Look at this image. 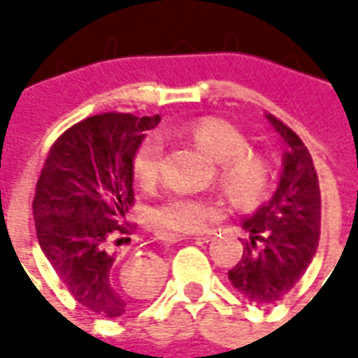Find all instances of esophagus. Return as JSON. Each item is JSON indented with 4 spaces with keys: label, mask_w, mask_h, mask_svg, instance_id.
Returning <instances> with one entry per match:
<instances>
[{
    "label": "esophagus",
    "mask_w": 358,
    "mask_h": 358,
    "mask_svg": "<svg viewBox=\"0 0 358 358\" xmlns=\"http://www.w3.org/2000/svg\"><path fill=\"white\" fill-rule=\"evenodd\" d=\"M215 232H209V234H201V240H207V238H210ZM192 240H197V238H192Z\"/></svg>",
    "instance_id": "esophagus-1"
}]
</instances>
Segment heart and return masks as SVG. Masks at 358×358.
<instances>
[{
	"label": "heart",
	"instance_id": "obj_1",
	"mask_svg": "<svg viewBox=\"0 0 358 358\" xmlns=\"http://www.w3.org/2000/svg\"><path fill=\"white\" fill-rule=\"evenodd\" d=\"M184 134L207 151L218 163L217 180L222 192L238 207H253L266 194L270 184L268 163L249 151L243 134L217 117H203L184 128ZM164 140L161 134H151L141 141L132 161L134 176L141 186H153L163 171ZM220 215L215 201L174 195L151 213L153 224L164 234H197Z\"/></svg>",
	"mask_w": 358,
	"mask_h": 358
}]
</instances>
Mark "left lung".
I'll list each match as a JSON object with an SVG mask.
<instances>
[{
    "mask_svg": "<svg viewBox=\"0 0 358 358\" xmlns=\"http://www.w3.org/2000/svg\"><path fill=\"white\" fill-rule=\"evenodd\" d=\"M284 138V169L276 194L253 217L243 220L251 234L241 261L228 278L238 292L261 307L292 292L313 261L320 238V186L313 157L292 128L266 115Z\"/></svg>",
    "mask_w": 358,
    "mask_h": 358,
    "instance_id": "left-lung-1",
    "label": "left lung"
}]
</instances>
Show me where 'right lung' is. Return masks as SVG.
Returning a JSON list of instances; mask_svg holds the SVG:
<instances>
[{
    "mask_svg": "<svg viewBox=\"0 0 358 358\" xmlns=\"http://www.w3.org/2000/svg\"><path fill=\"white\" fill-rule=\"evenodd\" d=\"M161 117L101 113L73 124L51 145L32 201L36 236L59 280L82 307L117 318L159 287L163 266L153 257L118 274L117 245L136 226L132 161Z\"/></svg>",
    "mask_w": 358,
    "mask_h": 358,
    "instance_id": "1",
    "label": "right lung"
}]
</instances>
